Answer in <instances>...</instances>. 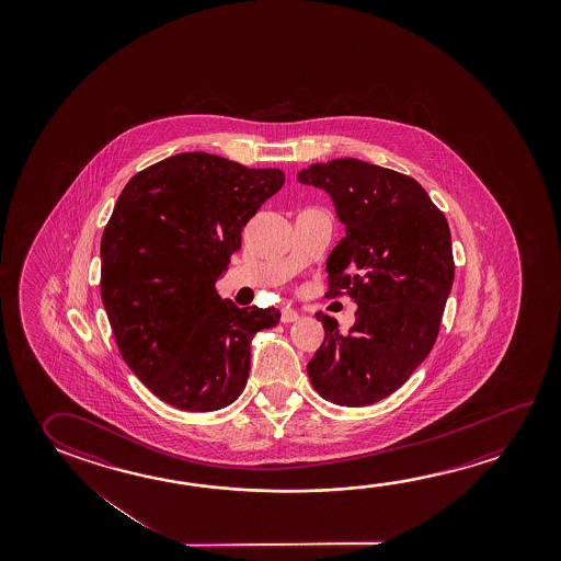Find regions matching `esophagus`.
<instances>
[{
	"label": "esophagus",
	"mask_w": 561,
	"mask_h": 561,
	"mask_svg": "<svg viewBox=\"0 0 561 561\" xmlns=\"http://www.w3.org/2000/svg\"><path fill=\"white\" fill-rule=\"evenodd\" d=\"M295 321H299V312L291 309V307H284V309H282V322Z\"/></svg>",
	"instance_id": "34e87169"
}]
</instances>
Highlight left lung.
<instances>
[{
    "label": "left lung",
    "instance_id": "1",
    "mask_svg": "<svg viewBox=\"0 0 561 561\" xmlns=\"http://www.w3.org/2000/svg\"><path fill=\"white\" fill-rule=\"evenodd\" d=\"M331 195L346 237L327 260L329 294L356 301L346 334L324 312L321 348L307 364L319 396L366 407L391 396L431 354L454 284L450 227L409 175L358 158L297 174Z\"/></svg>",
    "mask_w": 561,
    "mask_h": 561
}]
</instances>
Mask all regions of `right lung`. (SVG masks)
Returning <instances> with one entry per match:
<instances>
[{
    "mask_svg": "<svg viewBox=\"0 0 561 561\" xmlns=\"http://www.w3.org/2000/svg\"><path fill=\"white\" fill-rule=\"evenodd\" d=\"M277 168L182 152L133 175L102 237V301L121 356L164 403L207 413L237 401L250 342L282 312L239 309L215 284L242 227L282 190Z\"/></svg>",
    "mask_w": 561,
    "mask_h": 561,
    "instance_id": "add662e5",
    "label": "right lung"
}]
</instances>
